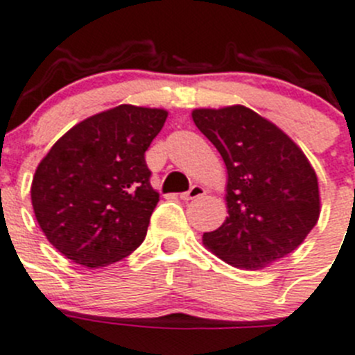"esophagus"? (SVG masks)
<instances>
[{
  "label": "esophagus",
  "instance_id": "esophagus-1",
  "mask_svg": "<svg viewBox=\"0 0 355 355\" xmlns=\"http://www.w3.org/2000/svg\"><path fill=\"white\" fill-rule=\"evenodd\" d=\"M202 195H206V188L200 187V184H193L187 193H181V200L188 202V200L199 199V197H202Z\"/></svg>",
  "mask_w": 355,
  "mask_h": 355
}]
</instances>
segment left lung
Masks as SVG:
<instances>
[{
  "mask_svg": "<svg viewBox=\"0 0 355 355\" xmlns=\"http://www.w3.org/2000/svg\"><path fill=\"white\" fill-rule=\"evenodd\" d=\"M227 167L229 216L202 243L227 264L264 269L294 252L320 216L318 180L287 133L245 105L193 109Z\"/></svg>",
  "mask_w": 355,
  "mask_h": 355,
  "instance_id": "left-lung-1",
  "label": "left lung"
}]
</instances>
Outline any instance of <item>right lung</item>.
<instances>
[{"instance_id": "add662e5", "label": "right lung", "mask_w": 355, "mask_h": 355, "mask_svg": "<svg viewBox=\"0 0 355 355\" xmlns=\"http://www.w3.org/2000/svg\"><path fill=\"white\" fill-rule=\"evenodd\" d=\"M165 109L123 103L71 126L42 158L31 204L54 248L87 269L128 257L144 241L160 195L144 153Z\"/></svg>"}]
</instances>
